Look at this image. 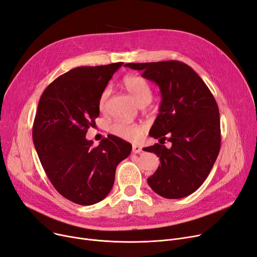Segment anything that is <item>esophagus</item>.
Listing matches in <instances>:
<instances>
[{
  "label": "esophagus",
  "instance_id": "34e87169",
  "mask_svg": "<svg viewBox=\"0 0 257 257\" xmlns=\"http://www.w3.org/2000/svg\"><path fill=\"white\" fill-rule=\"evenodd\" d=\"M142 151L143 150L140 146H138V145H133V147H132V152L133 153H141Z\"/></svg>",
  "mask_w": 257,
  "mask_h": 257
}]
</instances>
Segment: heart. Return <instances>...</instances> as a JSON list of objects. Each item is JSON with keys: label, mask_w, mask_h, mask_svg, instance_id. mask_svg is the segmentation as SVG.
I'll list each match as a JSON object with an SVG mask.
<instances>
[{"label": "heart", "mask_w": 257, "mask_h": 257, "mask_svg": "<svg viewBox=\"0 0 257 257\" xmlns=\"http://www.w3.org/2000/svg\"><path fill=\"white\" fill-rule=\"evenodd\" d=\"M121 85L139 105L148 104L150 102L152 90L149 83L144 77L136 74H127L122 77ZM108 96L109 89L106 88L98 98V109L101 111L106 107ZM109 131L113 136L122 140L137 142L144 136L145 131H146V126L144 124H128L125 121H115L109 127Z\"/></svg>", "instance_id": "1"}]
</instances>
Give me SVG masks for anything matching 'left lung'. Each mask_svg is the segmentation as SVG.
Masks as SVG:
<instances>
[{
	"mask_svg": "<svg viewBox=\"0 0 257 257\" xmlns=\"http://www.w3.org/2000/svg\"><path fill=\"white\" fill-rule=\"evenodd\" d=\"M131 69L160 87V113L149 136L160 144L147 147L161 166L148 177L152 190L165 198L190 195L202 186L220 149L219 111L213 94L199 75L185 63L164 61L128 63ZM167 137H166L165 136ZM171 141V149L161 145Z\"/></svg>",
	"mask_w": 257,
	"mask_h": 257,
	"instance_id": "obj_1",
	"label": "left lung"
}]
</instances>
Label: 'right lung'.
<instances>
[{"label": "right lung", "mask_w": 257, "mask_h": 257, "mask_svg": "<svg viewBox=\"0 0 257 257\" xmlns=\"http://www.w3.org/2000/svg\"><path fill=\"white\" fill-rule=\"evenodd\" d=\"M124 63L84 66L55 79L43 92L32 127L40 162L57 191L79 205L101 202L114 184L130 143L109 135L94 147L86 140L99 115L98 98Z\"/></svg>", "instance_id": "right-lung-1"}]
</instances>
